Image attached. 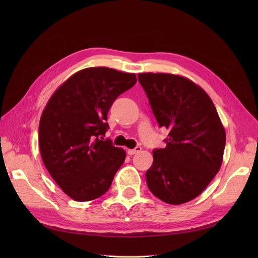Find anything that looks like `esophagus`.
<instances>
[{"mask_svg":"<svg viewBox=\"0 0 258 258\" xmlns=\"http://www.w3.org/2000/svg\"><path fill=\"white\" fill-rule=\"evenodd\" d=\"M141 150H142L141 146H137L136 148H134V150H128L127 153H128L129 155H135V154H137V153H139V152H141Z\"/></svg>","mask_w":258,"mask_h":258,"instance_id":"34e87169","label":"esophagus"}]
</instances>
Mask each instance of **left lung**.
Masks as SVG:
<instances>
[{"mask_svg": "<svg viewBox=\"0 0 258 258\" xmlns=\"http://www.w3.org/2000/svg\"><path fill=\"white\" fill-rule=\"evenodd\" d=\"M138 80L159 127L169 131L166 147L153 151L146 184L163 202L185 204L199 196L220 171L225 129L212 100L188 79L140 73Z\"/></svg>", "mask_w": 258, "mask_h": 258, "instance_id": "obj_1", "label": "left lung"}]
</instances>
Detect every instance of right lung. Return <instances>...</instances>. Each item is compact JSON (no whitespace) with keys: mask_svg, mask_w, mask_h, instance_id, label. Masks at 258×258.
I'll use <instances>...</instances> for the list:
<instances>
[{"mask_svg":"<svg viewBox=\"0 0 258 258\" xmlns=\"http://www.w3.org/2000/svg\"><path fill=\"white\" fill-rule=\"evenodd\" d=\"M136 83L134 73L105 67L84 69L62 84L44 108L38 127L42 159L73 200L102 196L123 163L126 153L103 136L113 102Z\"/></svg>","mask_w":258,"mask_h":258,"instance_id":"add662e5","label":"right lung"}]
</instances>
